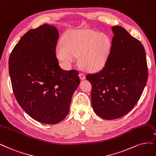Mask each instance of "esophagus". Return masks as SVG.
<instances>
[{
	"instance_id": "34e87169",
	"label": "esophagus",
	"mask_w": 156,
	"mask_h": 156,
	"mask_svg": "<svg viewBox=\"0 0 156 156\" xmlns=\"http://www.w3.org/2000/svg\"><path fill=\"white\" fill-rule=\"evenodd\" d=\"M79 77H80V80H84L85 78V74H83V73H80L79 74Z\"/></svg>"
}]
</instances>
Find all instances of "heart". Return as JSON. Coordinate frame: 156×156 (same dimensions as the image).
I'll use <instances>...</instances> for the list:
<instances>
[{
    "label": "heart",
    "mask_w": 156,
    "mask_h": 156,
    "mask_svg": "<svg viewBox=\"0 0 156 156\" xmlns=\"http://www.w3.org/2000/svg\"><path fill=\"white\" fill-rule=\"evenodd\" d=\"M111 48V40L105 34L91 30H75L59 40L56 53L67 69L79 56V63L84 70L95 73L105 66Z\"/></svg>",
    "instance_id": "b5f03b06"
}]
</instances>
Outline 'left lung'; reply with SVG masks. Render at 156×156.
I'll use <instances>...</instances> for the list:
<instances>
[{
    "mask_svg": "<svg viewBox=\"0 0 156 156\" xmlns=\"http://www.w3.org/2000/svg\"><path fill=\"white\" fill-rule=\"evenodd\" d=\"M114 37L108 59L100 71L89 74L91 104L100 118L111 120L129 112L140 100L148 78L145 51L122 27H111Z\"/></svg>",
    "mask_w": 156,
    "mask_h": 156,
    "instance_id": "1",
    "label": "left lung"
}]
</instances>
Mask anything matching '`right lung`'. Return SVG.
Returning a JSON list of instances; mask_svg holds the SVG:
<instances>
[{"label":"right lung","instance_id":"add662e5","mask_svg":"<svg viewBox=\"0 0 156 156\" xmlns=\"http://www.w3.org/2000/svg\"><path fill=\"white\" fill-rule=\"evenodd\" d=\"M58 34L55 26L47 24L30 30L9 58L16 101L31 118L44 124H56L67 116L80 82L76 71L59 66L56 56Z\"/></svg>","mask_w":156,"mask_h":156}]
</instances>
